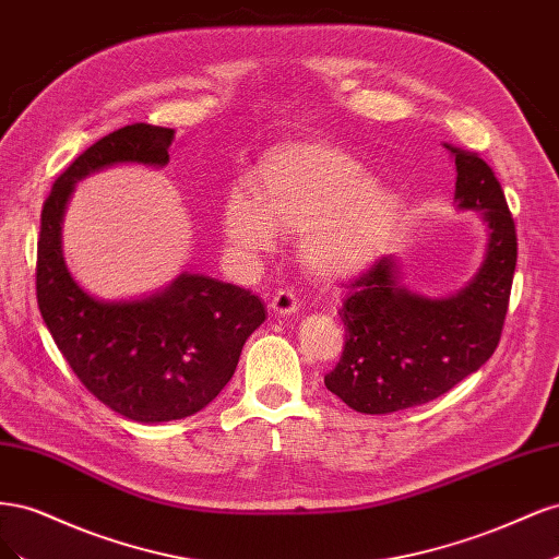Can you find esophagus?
<instances>
[{
  "mask_svg": "<svg viewBox=\"0 0 559 559\" xmlns=\"http://www.w3.org/2000/svg\"><path fill=\"white\" fill-rule=\"evenodd\" d=\"M300 308V300L292 289H280L273 300H270V312L275 317H289L296 314Z\"/></svg>",
  "mask_w": 559,
  "mask_h": 559,
  "instance_id": "1",
  "label": "esophagus"
}]
</instances>
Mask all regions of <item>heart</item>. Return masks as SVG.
Masks as SVG:
<instances>
[{
    "label": "heart",
    "mask_w": 559,
    "mask_h": 559,
    "mask_svg": "<svg viewBox=\"0 0 559 559\" xmlns=\"http://www.w3.org/2000/svg\"><path fill=\"white\" fill-rule=\"evenodd\" d=\"M394 189L321 142L275 146L251 177V200L228 195L224 233L245 253L273 249L275 230L300 235V253L319 277L347 280L373 265L401 224Z\"/></svg>",
    "instance_id": "heart-1"
}]
</instances>
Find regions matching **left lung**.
Here are the masks:
<instances>
[{"label":"left lung","mask_w":559,"mask_h":559,"mask_svg":"<svg viewBox=\"0 0 559 559\" xmlns=\"http://www.w3.org/2000/svg\"><path fill=\"white\" fill-rule=\"evenodd\" d=\"M445 148L456 167V210L478 212L487 226L485 259L464 289L441 298L401 284L396 257H380L347 286L337 312L345 349L324 384L357 413L429 403L476 373L499 345L518 261L515 224L492 167L471 151Z\"/></svg>","instance_id":"1"}]
</instances>
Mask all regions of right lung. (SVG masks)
Here are the masks:
<instances>
[{"label":"right lung","instance_id":"right-lung-1","mask_svg":"<svg viewBox=\"0 0 559 559\" xmlns=\"http://www.w3.org/2000/svg\"><path fill=\"white\" fill-rule=\"evenodd\" d=\"M173 128L126 126L88 146L50 189L37 242V302L62 357L118 415L158 425L195 415L228 384L265 308L259 296L207 275L181 273L134 300L83 292L62 257V216L74 183L111 165L163 167Z\"/></svg>","mask_w":559,"mask_h":559}]
</instances>
